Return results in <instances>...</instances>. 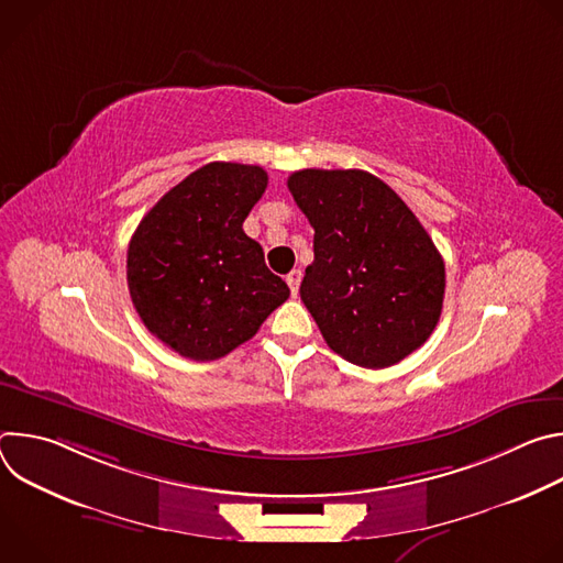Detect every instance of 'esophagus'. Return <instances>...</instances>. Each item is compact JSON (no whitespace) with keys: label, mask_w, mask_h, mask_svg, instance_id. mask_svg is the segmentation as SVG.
Returning <instances> with one entry per match:
<instances>
[{"label":"esophagus","mask_w":563,"mask_h":563,"mask_svg":"<svg viewBox=\"0 0 563 563\" xmlns=\"http://www.w3.org/2000/svg\"><path fill=\"white\" fill-rule=\"evenodd\" d=\"M300 278H302V274H300V269H291L289 274H287V285H289V291H291V296L296 298L298 296V287H300Z\"/></svg>","instance_id":"1"}]
</instances>
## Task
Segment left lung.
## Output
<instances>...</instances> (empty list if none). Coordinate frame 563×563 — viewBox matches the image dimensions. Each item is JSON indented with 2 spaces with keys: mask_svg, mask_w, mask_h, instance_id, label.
Returning <instances> with one entry per match:
<instances>
[{
  "mask_svg": "<svg viewBox=\"0 0 563 563\" xmlns=\"http://www.w3.org/2000/svg\"><path fill=\"white\" fill-rule=\"evenodd\" d=\"M287 187L313 227L300 298L328 345L367 369L419 350L439 323L445 265L410 207L361 169H302Z\"/></svg>",
  "mask_w": 563,
  "mask_h": 563,
  "instance_id": "8db88e82",
  "label": "left lung"
}]
</instances>
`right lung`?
I'll list each match as a JSON object with an SVG mask.
<instances>
[{
    "label": "right lung",
    "mask_w": 563,
    "mask_h": 563,
    "mask_svg": "<svg viewBox=\"0 0 563 563\" xmlns=\"http://www.w3.org/2000/svg\"><path fill=\"white\" fill-rule=\"evenodd\" d=\"M256 165L209 163L167 191L137 224L126 283L146 330L191 361H216L250 341L289 298L243 231L267 189Z\"/></svg>",
    "instance_id": "add662e5"
}]
</instances>
